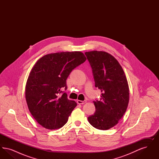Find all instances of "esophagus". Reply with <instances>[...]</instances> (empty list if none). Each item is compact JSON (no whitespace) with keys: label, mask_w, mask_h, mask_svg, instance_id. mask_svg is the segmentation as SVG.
<instances>
[{"label":"esophagus","mask_w":159,"mask_h":159,"mask_svg":"<svg viewBox=\"0 0 159 159\" xmlns=\"http://www.w3.org/2000/svg\"><path fill=\"white\" fill-rule=\"evenodd\" d=\"M77 104H84V103L86 102V100H84V101L77 100Z\"/></svg>","instance_id":"obj_1"}]
</instances>
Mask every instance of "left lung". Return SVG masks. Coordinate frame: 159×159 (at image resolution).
Returning <instances> with one entry per match:
<instances>
[{"mask_svg": "<svg viewBox=\"0 0 159 159\" xmlns=\"http://www.w3.org/2000/svg\"><path fill=\"white\" fill-rule=\"evenodd\" d=\"M85 55L92 70L95 86L102 92L100 100L93 101L95 113L88 119L95 128L107 130L116 125L126 111L128 80L120 64L111 54L92 51Z\"/></svg>", "mask_w": 159, "mask_h": 159, "instance_id": "1", "label": "left lung"}]
</instances>
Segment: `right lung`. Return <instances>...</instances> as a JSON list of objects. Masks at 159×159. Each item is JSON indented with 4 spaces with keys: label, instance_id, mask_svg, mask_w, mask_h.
<instances>
[{
    "label": "right lung",
    "instance_id": "add662e5",
    "mask_svg": "<svg viewBox=\"0 0 159 159\" xmlns=\"http://www.w3.org/2000/svg\"><path fill=\"white\" fill-rule=\"evenodd\" d=\"M86 58L80 51L62 52L44 55L31 69L25 85L29 110L39 124L51 130L61 128L77 106L69 100L66 80L71 71Z\"/></svg>",
    "mask_w": 159,
    "mask_h": 159
}]
</instances>
